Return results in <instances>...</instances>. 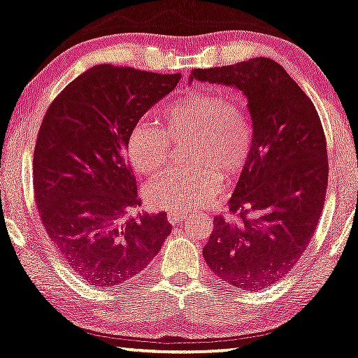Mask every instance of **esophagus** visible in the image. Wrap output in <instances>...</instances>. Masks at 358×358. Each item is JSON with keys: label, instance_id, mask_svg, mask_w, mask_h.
Listing matches in <instances>:
<instances>
[{"label": "esophagus", "instance_id": "esophagus-1", "mask_svg": "<svg viewBox=\"0 0 358 358\" xmlns=\"http://www.w3.org/2000/svg\"><path fill=\"white\" fill-rule=\"evenodd\" d=\"M166 218H169L171 224H176V223H182L183 220H187V215L180 211H170L169 215H166Z\"/></svg>", "mask_w": 358, "mask_h": 358}]
</instances>
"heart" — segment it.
Wrapping results in <instances>:
<instances>
[{
  "label": "heart",
  "instance_id": "heart-1",
  "mask_svg": "<svg viewBox=\"0 0 358 358\" xmlns=\"http://www.w3.org/2000/svg\"><path fill=\"white\" fill-rule=\"evenodd\" d=\"M158 125L138 120L127 135V155L138 173L165 169L170 140L189 138L192 164L150 183L145 198L158 210L192 211L218 193L221 176L231 180L250 160L255 132L241 103L205 89H189L157 112Z\"/></svg>",
  "mask_w": 358,
  "mask_h": 358
}]
</instances>
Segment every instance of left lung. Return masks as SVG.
<instances>
[{"label": "left lung", "mask_w": 358, "mask_h": 358, "mask_svg": "<svg viewBox=\"0 0 358 358\" xmlns=\"http://www.w3.org/2000/svg\"><path fill=\"white\" fill-rule=\"evenodd\" d=\"M193 79L231 85L248 99L252 150L229 215L213 220L203 256L220 279L259 291L292 269L317 228L329 178L322 124L304 90L273 59L193 69Z\"/></svg>", "instance_id": "left-lung-1"}]
</instances>
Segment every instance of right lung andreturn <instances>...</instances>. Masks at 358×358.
I'll list each match as a JSON object with an SVG mask.
<instances>
[{"instance_id":"1","label":"right lung","mask_w":358,"mask_h":358,"mask_svg":"<svg viewBox=\"0 0 358 358\" xmlns=\"http://www.w3.org/2000/svg\"><path fill=\"white\" fill-rule=\"evenodd\" d=\"M182 74L94 66L49 106L34 148L36 205L59 255L97 287L120 286L148 266L171 233L166 213L142 205L127 135Z\"/></svg>"}]
</instances>
